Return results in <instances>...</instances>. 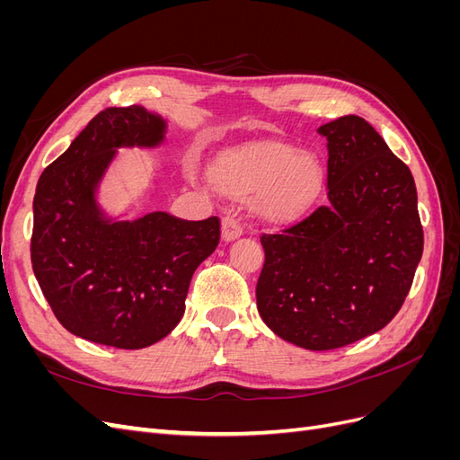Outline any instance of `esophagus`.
Listing matches in <instances>:
<instances>
[{
    "label": "esophagus",
    "mask_w": 460,
    "mask_h": 460,
    "mask_svg": "<svg viewBox=\"0 0 460 460\" xmlns=\"http://www.w3.org/2000/svg\"><path fill=\"white\" fill-rule=\"evenodd\" d=\"M220 234H222V242L230 243V242L240 238V235L243 234V228H242V225L238 222V218H235L234 215H226L225 218H222Z\"/></svg>",
    "instance_id": "34e87169"
}]
</instances>
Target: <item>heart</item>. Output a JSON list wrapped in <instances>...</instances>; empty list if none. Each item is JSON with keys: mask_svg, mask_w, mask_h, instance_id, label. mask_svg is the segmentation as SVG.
<instances>
[{"mask_svg": "<svg viewBox=\"0 0 460 460\" xmlns=\"http://www.w3.org/2000/svg\"><path fill=\"white\" fill-rule=\"evenodd\" d=\"M208 176L213 186L228 196H257V213L274 222L301 217L324 182L316 155L280 144L225 149L215 157Z\"/></svg>", "mask_w": 460, "mask_h": 460, "instance_id": "obj_1", "label": "heart"}]
</instances>
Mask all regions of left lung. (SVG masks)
<instances>
[{
    "label": "left lung",
    "mask_w": 460,
    "mask_h": 460,
    "mask_svg": "<svg viewBox=\"0 0 460 460\" xmlns=\"http://www.w3.org/2000/svg\"><path fill=\"white\" fill-rule=\"evenodd\" d=\"M328 147V205L264 234L257 309L278 338L328 351L382 330L405 301L424 234L414 178L355 115L316 130Z\"/></svg>",
    "instance_id": "8db88e82"
}]
</instances>
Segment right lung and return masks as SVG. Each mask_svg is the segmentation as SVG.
I'll use <instances>...</instances> for the list:
<instances>
[{
	"mask_svg": "<svg viewBox=\"0 0 460 460\" xmlns=\"http://www.w3.org/2000/svg\"><path fill=\"white\" fill-rule=\"evenodd\" d=\"M164 136L166 120L142 105L109 107L38 180L32 269L55 316L82 340L144 349L169 336L193 272L218 245L217 217L124 220L100 205L119 149H155Z\"/></svg>",
	"mask_w": 460,
	"mask_h": 460,
	"instance_id": "add662e5",
	"label": "right lung"
}]
</instances>
